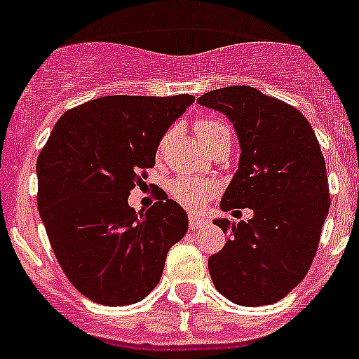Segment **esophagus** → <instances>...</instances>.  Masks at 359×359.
Listing matches in <instances>:
<instances>
[{"instance_id": "34e87169", "label": "esophagus", "mask_w": 359, "mask_h": 359, "mask_svg": "<svg viewBox=\"0 0 359 359\" xmlns=\"http://www.w3.org/2000/svg\"><path fill=\"white\" fill-rule=\"evenodd\" d=\"M207 221H205V219L203 217H199V215H196V214H190L189 215V226H190V230H203V228L207 226Z\"/></svg>"}]
</instances>
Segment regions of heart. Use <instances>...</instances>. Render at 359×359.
<instances>
[{
	"label": "heart",
	"instance_id": "1",
	"mask_svg": "<svg viewBox=\"0 0 359 359\" xmlns=\"http://www.w3.org/2000/svg\"><path fill=\"white\" fill-rule=\"evenodd\" d=\"M194 131L207 151H210L219 144H230V126L221 118H199L194 123ZM170 136H172V131H167L161 136L160 142H158V154L165 151ZM215 190H217V185L214 182L203 180V177L180 176L169 183V192L174 201H177L185 208H190V210H199V208L205 207Z\"/></svg>",
	"mask_w": 359,
	"mask_h": 359
}]
</instances>
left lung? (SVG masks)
<instances>
[{
    "label": "left lung",
    "mask_w": 359,
    "mask_h": 359,
    "mask_svg": "<svg viewBox=\"0 0 359 359\" xmlns=\"http://www.w3.org/2000/svg\"><path fill=\"white\" fill-rule=\"evenodd\" d=\"M198 104L233 122L241 144L239 170L221 208H252L246 223L217 219L228 236L208 259L215 290L233 304L269 306L304 280L327 217L325 160L306 116L250 86L208 91Z\"/></svg>",
    "instance_id": "8db88e82"
}]
</instances>
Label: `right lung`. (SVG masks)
<instances>
[{
	"instance_id": "add662e5",
	"label": "right lung",
	"mask_w": 359,
	"mask_h": 359,
	"mask_svg": "<svg viewBox=\"0 0 359 359\" xmlns=\"http://www.w3.org/2000/svg\"><path fill=\"white\" fill-rule=\"evenodd\" d=\"M192 95H109L66 111L37 158V208L68 280L102 306L144 300L189 230L176 201L136 214L128 198Z\"/></svg>"
}]
</instances>
